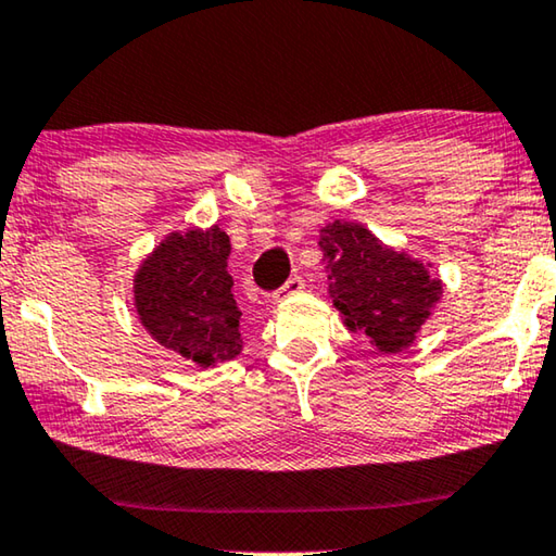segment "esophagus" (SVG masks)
I'll list each match as a JSON object with an SVG mask.
<instances>
[{
	"instance_id": "34e87169",
	"label": "esophagus",
	"mask_w": 556,
	"mask_h": 556,
	"mask_svg": "<svg viewBox=\"0 0 556 556\" xmlns=\"http://www.w3.org/2000/svg\"><path fill=\"white\" fill-rule=\"evenodd\" d=\"M304 289V277H300V275H294V277H289L285 285H281L277 292H275V302H279V300H285V296H292V294H300Z\"/></svg>"
}]
</instances>
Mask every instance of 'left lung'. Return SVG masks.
<instances>
[{
	"instance_id": "1",
	"label": "left lung",
	"mask_w": 556,
	"mask_h": 556,
	"mask_svg": "<svg viewBox=\"0 0 556 556\" xmlns=\"http://www.w3.org/2000/svg\"><path fill=\"white\" fill-rule=\"evenodd\" d=\"M319 247L331 279L329 296L344 325L364 331L384 354L409 346L442 296V281L354 222H331L321 229Z\"/></svg>"
}]
</instances>
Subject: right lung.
I'll use <instances>...</instances> for the list:
<instances>
[{
	"label": "right lung",
	"instance_id": "right-lung-1",
	"mask_svg": "<svg viewBox=\"0 0 556 556\" xmlns=\"http://www.w3.org/2000/svg\"><path fill=\"white\" fill-rule=\"evenodd\" d=\"M229 237L217 225L169 235L135 277V306L144 329L199 367L242 352L239 304L231 294Z\"/></svg>",
	"mask_w": 556,
	"mask_h": 556
}]
</instances>
